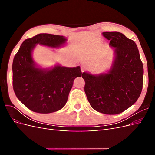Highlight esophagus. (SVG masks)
Segmentation results:
<instances>
[{
    "label": "esophagus",
    "mask_w": 155,
    "mask_h": 155,
    "mask_svg": "<svg viewBox=\"0 0 155 155\" xmlns=\"http://www.w3.org/2000/svg\"><path fill=\"white\" fill-rule=\"evenodd\" d=\"M86 69H87V68H86L85 66H82V67H81V72H85V70H86Z\"/></svg>",
    "instance_id": "34e87169"
}]
</instances>
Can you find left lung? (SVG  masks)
Returning a JSON list of instances; mask_svg holds the SVG:
<instances>
[{
	"label": "left lung",
	"instance_id": "8db88e82",
	"mask_svg": "<svg viewBox=\"0 0 155 155\" xmlns=\"http://www.w3.org/2000/svg\"><path fill=\"white\" fill-rule=\"evenodd\" d=\"M114 48L115 59L107 74L83 72L85 92L94 109L117 114L137 101L143 87V67L134 41L118 31L103 32Z\"/></svg>",
	"mask_w": 155,
	"mask_h": 155
}]
</instances>
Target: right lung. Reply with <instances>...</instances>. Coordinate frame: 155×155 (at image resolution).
<instances>
[{
	"label": "right lung",
	"mask_w": 155,
	"mask_h": 155,
	"mask_svg": "<svg viewBox=\"0 0 155 155\" xmlns=\"http://www.w3.org/2000/svg\"><path fill=\"white\" fill-rule=\"evenodd\" d=\"M63 36L40 34L26 39L13 61V88L17 98L32 111L56 112L65 105L75 78L81 77L80 67L57 65L51 69L36 67L31 52L35 45L52 48L66 43Z\"/></svg>",
	"instance_id": "1"
}]
</instances>
